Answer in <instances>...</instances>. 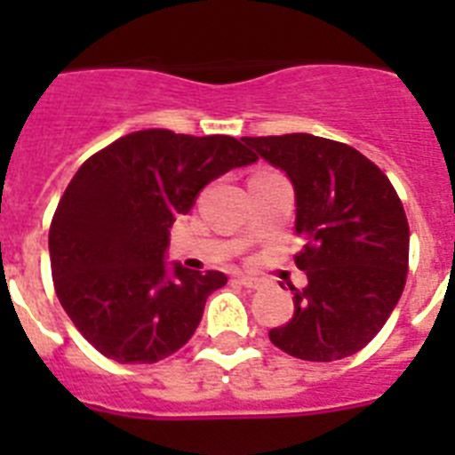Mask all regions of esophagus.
Segmentation results:
<instances>
[{
    "instance_id": "obj_1",
    "label": "esophagus",
    "mask_w": 455,
    "mask_h": 455,
    "mask_svg": "<svg viewBox=\"0 0 455 455\" xmlns=\"http://www.w3.org/2000/svg\"><path fill=\"white\" fill-rule=\"evenodd\" d=\"M236 283L243 284L246 289H257L259 284H262V280H259V277H252V275H236Z\"/></svg>"
}]
</instances>
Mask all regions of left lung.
<instances>
[{
    "mask_svg": "<svg viewBox=\"0 0 455 455\" xmlns=\"http://www.w3.org/2000/svg\"><path fill=\"white\" fill-rule=\"evenodd\" d=\"M252 155L287 172L296 191L293 255L307 287L293 316L268 332L280 351L332 363L363 351L401 299L410 228L392 182L363 152L312 134L246 136Z\"/></svg>",
    "mask_w": 455,
    "mask_h": 455,
    "instance_id": "8db88e82",
    "label": "left lung"
}]
</instances>
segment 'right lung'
<instances>
[{"instance_id":"1","label":"right lung","mask_w":455,"mask_h":455,"mask_svg":"<svg viewBox=\"0 0 455 455\" xmlns=\"http://www.w3.org/2000/svg\"><path fill=\"white\" fill-rule=\"evenodd\" d=\"M257 156L232 136L140 130L82 164L50 225L56 296L102 355L152 364L191 339L220 271L168 273L164 252L204 184Z\"/></svg>"}]
</instances>
